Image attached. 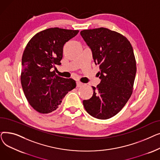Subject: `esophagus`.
Returning <instances> with one entry per match:
<instances>
[{
    "instance_id": "1",
    "label": "esophagus",
    "mask_w": 160,
    "mask_h": 160,
    "mask_svg": "<svg viewBox=\"0 0 160 160\" xmlns=\"http://www.w3.org/2000/svg\"><path fill=\"white\" fill-rule=\"evenodd\" d=\"M83 83H82V82H77V87H78V88H80V87H82V86H83Z\"/></svg>"
}]
</instances>
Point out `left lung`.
<instances>
[{
	"instance_id": "1",
	"label": "left lung",
	"mask_w": 160,
	"mask_h": 160,
	"mask_svg": "<svg viewBox=\"0 0 160 160\" xmlns=\"http://www.w3.org/2000/svg\"><path fill=\"white\" fill-rule=\"evenodd\" d=\"M80 35L91 48L96 65H99L97 88L83 100L86 112L98 119H108L118 113L132 94L136 74L133 48L127 38L106 28L83 30ZM99 76V75H98Z\"/></svg>"
}]
</instances>
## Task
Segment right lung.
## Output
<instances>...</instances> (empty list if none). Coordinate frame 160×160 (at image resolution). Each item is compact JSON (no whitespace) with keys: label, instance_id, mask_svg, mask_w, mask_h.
I'll return each mask as SVG.
<instances>
[{"label":"right lung","instance_id":"1","mask_svg":"<svg viewBox=\"0 0 160 160\" xmlns=\"http://www.w3.org/2000/svg\"><path fill=\"white\" fill-rule=\"evenodd\" d=\"M78 32L59 28L46 29L36 33L24 50L22 88L30 106L41 113L56 110L67 93L77 86L73 79L58 77L52 69L56 65H61L65 43Z\"/></svg>","mask_w":160,"mask_h":160}]
</instances>
